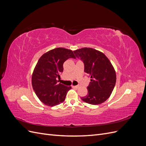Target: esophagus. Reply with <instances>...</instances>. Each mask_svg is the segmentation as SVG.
<instances>
[{"mask_svg": "<svg viewBox=\"0 0 146 146\" xmlns=\"http://www.w3.org/2000/svg\"><path fill=\"white\" fill-rule=\"evenodd\" d=\"M72 88H78L79 86H72Z\"/></svg>", "mask_w": 146, "mask_h": 146, "instance_id": "esophagus-1", "label": "esophagus"}]
</instances>
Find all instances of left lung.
I'll use <instances>...</instances> for the list:
<instances>
[{"label":"left lung","mask_w":146,"mask_h":146,"mask_svg":"<svg viewBox=\"0 0 146 146\" xmlns=\"http://www.w3.org/2000/svg\"><path fill=\"white\" fill-rule=\"evenodd\" d=\"M74 52L83 62L84 71L91 77L88 94L81 98L82 100L91 105L104 102L110 98L116 82V72L111 62L102 52L92 48H82Z\"/></svg>","instance_id":"8db88e82"}]
</instances>
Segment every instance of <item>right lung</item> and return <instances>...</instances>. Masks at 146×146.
Instances as JSON below:
<instances>
[{"label": "right lung", "mask_w": 146, "mask_h": 146, "mask_svg": "<svg viewBox=\"0 0 146 146\" xmlns=\"http://www.w3.org/2000/svg\"><path fill=\"white\" fill-rule=\"evenodd\" d=\"M76 58L71 50L56 48L43 54L34 69L32 77L35 94L42 102L49 107L62 103L71 86L58 83L63 71V63L68 59Z\"/></svg>", "instance_id": "obj_1"}]
</instances>
